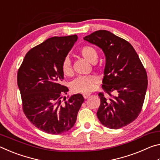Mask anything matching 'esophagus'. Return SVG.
Instances as JSON below:
<instances>
[{
	"instance_id": "esophagus-1",
	"label": "esophagus",
	"mask_w": 160,
	"mask_h": 160,
	"mask_svg": "<svg viewBox=\"0 0 160 160\" xmlns=\"http://www.w3.org/2000/svg\"><path fill=\"white\" fill-rule=\"evenodd\" d=\"M90 95V94H89V93H84L83 94H82V96H83V97L85 99H88V97H89V96Z\"/></svg>"
}]
</instances>
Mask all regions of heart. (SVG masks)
I'll list each match as a JSON object with an SVG mask.
<instances>
[{
    "label": "heart",
    "instance_id": "obj_1",
    "mask_svg": "<svg viewBox=\"0 0 160 160\" xmlns=\"http://www.w3.org/2000/svg\"><path fill=\"white\" fill-rule=\"evenodd\" d=\"M80 54L82 57L90 63H95L97 58V52L96 49L90 46H84L80 49ZM62 72L65 76H70L72 73V70L70 59L66 58L62 63ZM99 79L94 75H86L79 76L72 80L71 82V90L73 92L88 93L92 91Z\"/></svg>",
    "mask_w": 160,
    "mask_h": 160
}]
</instances>
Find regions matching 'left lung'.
<instances>
[{
	"label": "left lung",
	"instance_id": "obj_1",
	"mask_svg": "<svg viewBox=\"0 0 160 160\" xmlns=\"http://www.w3.org/2000/svg\"><path fill=\"white\" fill-rule=\"evenodd\" d=\"M84 40L102 48L106 56L102 86L105 93L98 94L97 117L111 129L128 125L141 112L148 88L147 72L138 55L128 42L107 30L94 32Z\"/></svg>",
	"mask_w": 160,
	"mask_h": 160
}]
</instances>
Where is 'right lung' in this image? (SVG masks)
Listing matches in <instances>:
<instances>
[{"label": "right lung", "mask_w": 160, "mask_h": 160, "mask_svg": "<svg viewBox=\"0 0 160 160\" xmlns=\"http://www.w3.org/2000/svg\"><path fill=\"white\" fill-rule=\"evenodd\" d=\"M77 39L76 34L49 38L27 53L18 70L24 113L47 133L61 134L72 128L85 100L81 94L61 99L68 91L62 85V63Z\"/></svg>", "instance_id": "1"}]
</instances>
